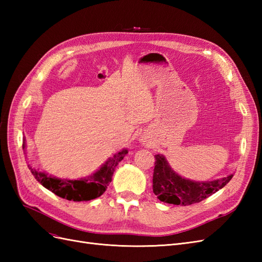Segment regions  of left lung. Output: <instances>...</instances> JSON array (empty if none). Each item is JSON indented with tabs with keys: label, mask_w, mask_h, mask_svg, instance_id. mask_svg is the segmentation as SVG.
Returning <instances> with one entry per match:
<instances>
[{
	"label": "left lung",
	"mask_w": 262,
	"mask_h": 262,
	"mask_svg": "<svg viewBox=\"0 0 262 262\" xmlns=\"http://www.w3.org/2000/svg\"><path fill=\"white\" fill-rule=\"evenodd\" d=\"M234 175L222 179L196 182L178 176L162 155H155L153 192L158 199L176 205H190L201 202L227 185Z\"/></svg>",
	"instance_id": "1"
}]
</instances>
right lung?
<instances>
[{
  "label": "right lung",
  "instance_id": "right-lung-1",
  "mask_svg": "<svg viewBox=\"0 0 262 262\" xmlns=\"http://www.w3.org/2000/svg\"><path fill=\"white\" fill-rule=\"evenodd\" d=\"M23 148H25V140H24ZM126 153H128L126 149L121 150L108 160L98 171L90 177L81 178L80 180H62L53 178L29 167V166L28 167L35 178L54 194L69 201H89L96 199L106 191L109 182H112L116 166L123 160Z\"/></svg>",
  "mask_w": 262,
  "mask_h": 262
}]
</instances>
